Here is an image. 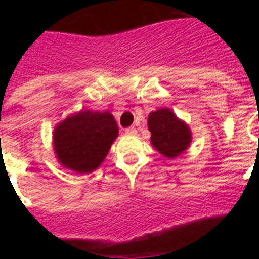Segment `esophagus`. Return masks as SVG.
I'll return each instance as SVG.
<instances>
[{
	"instance_id": "obj_1",
	"label": "esophagus",
	"mask_w": 259,
	"mask_h": 259,
	"mask_svg": "<svg viewBox=\"0 0 259 259\" xmlns=\"http://www.w3.org/2000/svg\"><path fill=\"white\" fill-rule=\"evenodd\" d=\"M125 133L126 134H136L137 133V130L134 129V127H127V129H125Z\"/></svg>"
}]
</instances>
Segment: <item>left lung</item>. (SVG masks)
<instances>
[{"label": "left lung", "mask_w": 259, "mask_h": 259, "mask_svg": "<svg viewBox=\"0 0 259 259\" xmlns=\"http://www.w3.org/2000/svg\"><path fill=\"white\" fill-rule=\"evenodd\" d=\"M148 127L152 133L150 142L154 149L168 158L180 156L192 140L188 125L169 109L152 111L148 118Z\"/></svg>", "instance_id": "obj_1"}]
</instances>
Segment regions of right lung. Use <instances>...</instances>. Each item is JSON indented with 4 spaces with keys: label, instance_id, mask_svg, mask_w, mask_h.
<instances>
[{
    "label": "right lung",
    "instance_id": "obj_1",
    "mask_svg": "<svg viewBox=\"0 0 259 259\" xmlns=\"http://www.w3.org/2000/svg\"><path fill=\"white\" fill-rule=\"evenodd\" d=\"M117 136L113 114L82 110L56 126L54 149L64 168L90 173L103 162Z\"/></svg>",
    "mask_w": 259,
    "mask_h": 259
}]
</instances>
